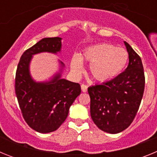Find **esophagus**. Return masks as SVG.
<instances>
[{"mask_svg":"<svg viewBox=\"0 0 157 157\" xmlns=\"http://www.w3.org/2000/svg\"><path fill=\"white\" fill-rule=\"evenodd\" d=\"M87 88H88V87H87L86 85H85V84H82L81 89H82V92H84V93L86 92Z\"/></svg>","mask_w":157,"mask_h":157,"instance_id":"esophagus-1","label":"esophagus"}]
</instances>
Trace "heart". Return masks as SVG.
I'll list each match as a JSON object with an SVG mask.
<instances>
[{
    "label": "heart",
    "instance_id": "1",
    "mask_svg": "<svg viewBox=\"0 0 157 157\" xmlns=\"http://www.w3.org/2000/svg\"><path fill=\"white\" fill-rule=\"evenodd\" d=\"M82 59L90 63L89 71L91 77L99 82H105L117 77L123 71L128 62L129 54L125 48L101 43L86 48ZM82 59L79 55L72 58L71 67L77 75L83 71Z\"/></svg>",
    "mask_w": 157,
    "mask_h": 157
}]
</instances>
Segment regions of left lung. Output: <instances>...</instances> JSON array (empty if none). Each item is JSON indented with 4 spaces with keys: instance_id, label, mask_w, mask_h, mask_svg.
Returning a JSON list of instances; mask_svg holds the SVG:
<instances>
[{
    "instance_id": "obj_1",
    "label": "left lung",
    "mask_w": 157,
    "mask_h": 157,
    "mask_svg": "<svg viewBox=\"0 0 157 157\" xmlns=\"http://www.w3.org/2000/svg\"><path fill=\"white\" fill-rule=\"evenodd\" d=\"M127 69L112 80L88 88L90 115L99 129L117 134L127 129L134 120L145 89V75L141 59L128 43Z\"/></svg>"
}]
</instances>
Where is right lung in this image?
Returning <instances> with one entry per match:
<instances>
[{
  "instance_id": "obj_1",
  "label": "right lung",
  "mask_w": 157,
  "mask_h": 157,
  "mask_svg": "<svg viewBox=\"0 0 157 157\" xmlns=\"http://www.w3.org/2000/svg\"><path fill=\"white\" fill-rule=\"evenodd\" d=\"M61 37H45L27 49L19 59L16 74V94L25 121L33 130L47 134L57 130L65 121L69 109L81 94L78 83L61 78L64 63L59 61V72L49 81L36 82L30 73L34 55L56 54L61 50Z\"/></svg>"
}]
</instances>
